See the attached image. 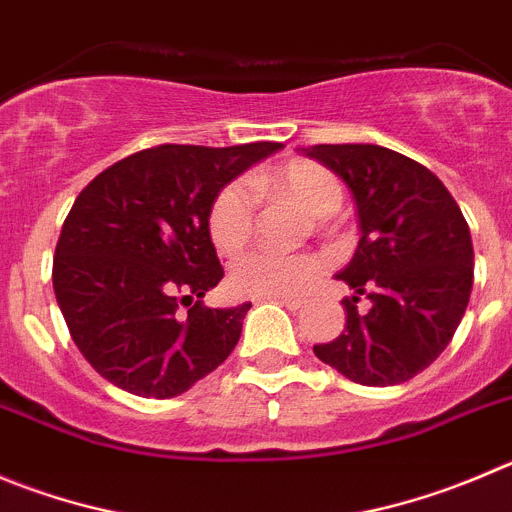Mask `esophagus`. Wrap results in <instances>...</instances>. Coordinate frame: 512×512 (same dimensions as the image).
Wrapping results in <instances>:
<instances>
[{
	"mask_svg": "<svg viewBox=\"0 0 512 512\" xmlns=\"http://www.w3.org/2000/svg\"><path fill=\"white\" fill-rule=\"evenodd\" d=\"M265 300H272V303H280L285 305L288 310H298L305 305V298H300V295H267Z\"/></svg>",
	"mask_w": 512,
	"mask_h": 512,
	"instance_id": "1",
	"label": "esophagus"
}]
</instances>
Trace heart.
I'll return each mask as SVG.
<instances>
[{"label": "heart", "instance_id": "heart-1", "mask_svg": "<svg viewBox=\"0 0 512 512\" xmlns=\"http://www.w3.org/2000/svg\"><path fill=\"white\" fill-rule=\"evenodd\" d=\"M255 186L290 199L313 217H331L343 202V184L338 176L315 161H290L257 176ZM252 229L255 197L250 186L245 181H229L217 191L209 207V237L219 252L234 255L250 242ZM321 270V257L308 252L285 255L257 247L234 260L229 280L234 288L250 295H293L308 288Z\"/></svg>", "mask_w": 512, "mask_h": 512}]
</instances>
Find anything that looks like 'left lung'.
Returning a JSON list of instances; mask_svg holds the SVG:
<instances>
[{
  "label": "left lung",
  "instance_id": "8db88e82",
  "mask_svg": "<svg viewBox=\"0 0 512 512\" xmlns=\"http://www.w3.org/2000/svg\"><path fill=\"white\" fill-rule=\"evenodd\" d=\"M305 156L341 176L356 202L353 260L338 272L353 290L346 328L313 346L323 364L364 386L404 384L455 336L470 303L475 252L447 186L409 156L374 143H318ZM358 294L372 300L358 311Z\"/></svg>",
  "mask_w": 512,
  "mask_h": 512
}]
</instances>
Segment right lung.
Wrapping results in <instances>:
<instances>
[{"instance_id": "obj_1", "label": "right lung", "mask_w": 512, "mask_h": 512, "mask_svg": "<svg viewBox=\"0 0 512 512\" xmlns=\"http://www.w3.org/2000/svg\"><path fill=\"white\" fill-rule=\"evenodd\" d=\"M280 143L143 148L78 194L52 260V288L75 346L128 394L171 399L234 351L250 303L207 308L224 278L209 207L224 184ZM181 304H191L186 314Z\"/></svg>"}]
</instances>
